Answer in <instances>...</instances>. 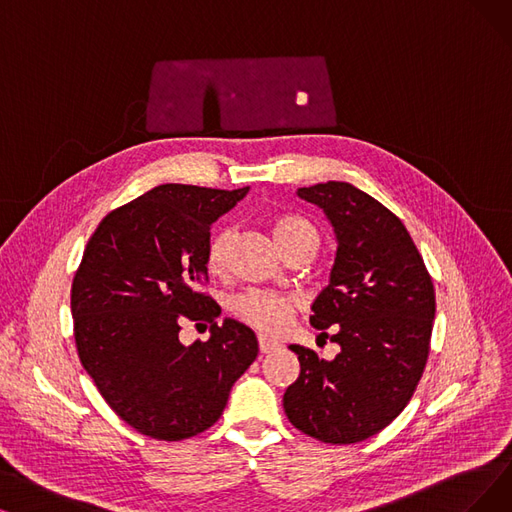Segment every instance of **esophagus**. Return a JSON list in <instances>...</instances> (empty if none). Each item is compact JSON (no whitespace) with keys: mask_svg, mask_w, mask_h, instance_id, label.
I'll use <instances>...</instances> for the list:
<instances>
[{"mask_svg":"<svg viewBox=\"0 0 512 512\" xmlns=\"http://www.w3.org/2000/svg\"><path fill=\"white\" fill-rule=\"evenodd\" d=\"M258 346H260V353H262V355H269V353L277 351L281 344H279L277 340L267 338V336H260V338H258Z\"/></svg>","mask_w":512,"mask_h":512,"instance_id":"34e87169","label":"esophagus"}]
</instances>
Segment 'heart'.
Returning a JSON list of instances; mask_svg holds the SVG:
<instances>
[{"label": "heart", "instance_id": "obj_1", "mask_svg": "<svg viewBox=\"0 0 512 512\" xmlns=\"http://www.w3.org/2000/svg\"><path fill=\"white\" fill-rule=\"evenodd\" d=\"M273 237L283 254H288L292 248L300 245H313L319 248V233L311 222H306L296 216H279L271 222ZM233 233L231 229L216 231L206 248V269L212 275H220L227 267V254L231 245ZM231 311L235 317L245 321L248 325L256 327L260 332L275 334L283 330L296 311V302L290 296L275 294V292H262V290H248L237 294L231 300Z\"/></svg>", "mask_w": 512, "mask_h": 512}]
</instances>
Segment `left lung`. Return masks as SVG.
I'll list each match as a JSON object with an SVG mask.
<instances>
[{
  "label": "left lung",
  "instance_id": "8db88e82",
  "mask_svg": "<svg viewBox=\"0 0 512 512\" xmlns=\"http://www.w3.org/2000/svg\"><path fill=\"white\" fill-rule=\"evenodd\" d=\"M330 218L338 250L311 325L334 327L340 353L325 361L292 344L300 376L283 395L290 422L313 439L359 443L410 403L431 351L435 288L414 239L380 201L349 182L302 187Z\"/></svg>",
  "mask_w": 512,
  "mask_h": 512
}]
</instances>
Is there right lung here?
Returning <instances> with one entry per match:
<instances>
[{"label": "right lung", "instance_id": "obj_1", "mask_svg": "<svg viewBox=\"0 0 512 512\" xmlns=\"http://www.w3.org/2000/svg\"><path fill=\"white\" fill-rule=\"evenodd\" d=\"M159 185L100 220L71 285L77 355L111 410L140 435L195 437L222 416L231 386L258 355L250 327L216 323L206 248L214 220L248 195ZM187 320L211 340L185 347Z\"/></svg>", "mask_w": 512, "mask_h": 512}]
</instances>
